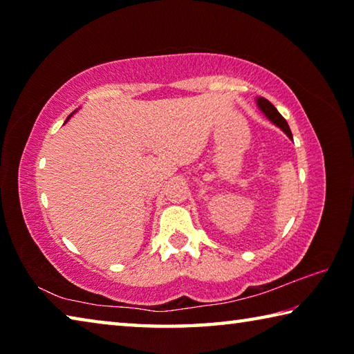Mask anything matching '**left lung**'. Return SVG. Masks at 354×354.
<instances>
[{
	"mask_svg": "<svg viewBox=\"0 0 354 354\" xmlns=\"http://www.w3.org/2000/svg\"><path fill=\"white\" fill-rule=\"evenodd\" d=\"M256 103H257V107H259V109L263 112V115H266L268 120H270L273 124H277L278 128L283 129L284 133L287 134V137H290V139H292V133H290L289 124H287L284 117L281 115V113L277 111V107H274L268 100L261 98V97L256 98Z\"/></svg>",
	"mask_w": 354,
	"mask_h": 354,
	"instance_id": "8db88e82",
	"label": "left lung"
}]
</instances>
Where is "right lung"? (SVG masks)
<instances>
[{
    "label": "right lung",
    "mask_w": 354,
    "mask_h": 354,
    "mask_svg": "<svg viewBox=\"0 0 354 354\" xmlns=\"http://www.w3.org/2000/svg\"><path fill=\"white\" fill-rule=\"evenodd\" d=\"M71 115H73V113H70V115H68V118H70V117H71Z\"/></svg>",
    "instance_id": "1"
}]
</instances>
